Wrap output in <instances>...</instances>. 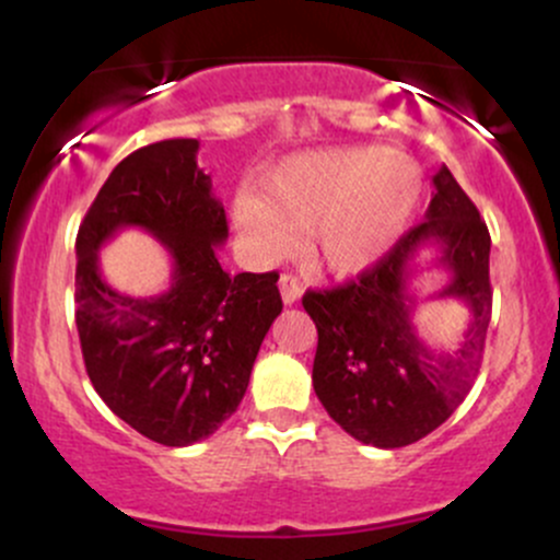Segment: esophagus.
I'll return each mask as SVG.
<instances>
[{"instance_id": "1", "label": "esophagus", "mask_w": 560, "mask_h": 560, "mask_svg": "<svg viewBox=\"0 0 560 560\" xmlns=\"http://www.w3.org/2000/svg\"><path fill=\"white\" fill-rule=\"evenodd\" d=\"M279 289H281V300H284V305H294L302 298V284L298 276L292 273H284L279 279Z\"/></svg>"}]
</instances>
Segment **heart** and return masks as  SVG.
<instances>
[{"mask_svg":"<svg viewBox=\"0 0 560 560\" xmlns=\"http://www.w3.org/2000/svg\"><path fill=\"white\" fill-rule=\"evenodd\" d=\"M421 199V171L384 147L294 155L234 202V226L258 260L287 253L305 231V255L334 276H355L395 247Z\"/></svg>","mask_w":560,"mask_h":560,"instance_id":"obj_1","label":"heart"}]
</instances>
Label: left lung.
I'll use <instances>...</instances> for the list:
<instances>
[{
  "instance_id": "obj_1",
  "label": "left lung",
  "mask_w": 560,
  "mask_h": 560,
  "mask_svg": "<svg viewBox=\"0 0 560 560\" xmlns=\"http://www.w3.org/2000/svg\"><path fill=\"white\" fill-rule=\"evenodd\" d=\"M419 226L342 287L311 292L302 307L318 329L313 389L347 434L363 445L405 447L445 423L466 400L485 355L492 316L490 231L445 165ZM441 253L448 284L435 299H458L469 324L453 351L422 342L412 326L409 276L421 248Z\"/></svg>"
}]
</instances>
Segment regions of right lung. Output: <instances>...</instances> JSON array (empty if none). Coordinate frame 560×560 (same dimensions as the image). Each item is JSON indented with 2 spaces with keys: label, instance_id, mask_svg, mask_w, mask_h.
<instances>
[{
  "label": "right lung",
  "instance_id": "1",
  "mask_svg": "<svg viewBox=\"0 0 560 560\" xmlns=\"http://www.w3.org/2000/svg\"><path fill=\"white\" fill-rule=\"evenodd\" d=\"M197 139H165L115 165L75 236V326L96 395L147 440L186 447L240 408L281 313L279 273L223 271L229 236ZM141 228L170 249L172 287L131 299L101 279L98 249Z\"/></svg>",
  "mask_w": 560,
  "mask_h": 560
}]
</instances>
